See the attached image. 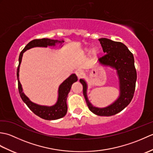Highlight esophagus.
<instances>
[{"label": "esophagus", "instance_id": "obj_1", "mask_svg": "<svg viewBox=\"0 0 153 153\" xmlns=\"http://www.w3.org/2000/svg\"><path fill=\"white\" fill-rule=\"evenodd\" d=\"M75 74H76V75L77 77V78L78 79L82 78L83 76V71L82 70H79V69L77 70L76 71H75Z\"/></svg>", "mask_w": 153, "mask_h": 153}]
</instances>
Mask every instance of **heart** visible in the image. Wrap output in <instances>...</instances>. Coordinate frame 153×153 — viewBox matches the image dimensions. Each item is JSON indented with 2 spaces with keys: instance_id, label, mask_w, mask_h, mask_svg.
Listing matches in <instances>:
<instances>
[{
  "instance_id": "1",
  "label": "heart",
  "mask_w": 153,
  "mask_h": 153,
  "mask_svg": "<svg viewBox=\"0 0 153 153\" xmlns=\"http://www.w3.org/2000/svg\"><path fill=\"white\" fill-rule=\"evenodd\" d=\"M85 51H89V50L88 49V48H87V49H85ZM98 53H99L98 48H93V49H92V51H91V54H92L93 56H96Z\"/></svg>"
}]
</instances>
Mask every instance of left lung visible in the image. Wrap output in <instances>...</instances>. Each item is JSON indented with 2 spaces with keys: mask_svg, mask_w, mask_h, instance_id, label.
Masks as SVG:
<instances>
[{
  "mask_svg": "<svg viewBox=\"0 0 153 153\" xmlns=\"http://www.w3.org/2000/svg\"><path fill=\"white\" fill-rule=\"evenodd\" d=\"M99 41L106 54L100 57V64L110 66L117 70L119 79L120 95L112 105L104 108L94 107L87 96V84L83 79H79L83 85V93L89 109L96 115L110 116L121 112L128 106L134 97L137 71L134 65V55L126 45L121 42L113 41L108 39L101 38Z\"/></svg>",
  "mask_w": 153,
  "mask_h": 153,
  "instance_id": "8db88e82",
  "label": "left lung"
}]
</instances>
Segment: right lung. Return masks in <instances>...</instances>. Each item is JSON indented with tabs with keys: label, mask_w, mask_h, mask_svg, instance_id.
<instances>
[{
	"label": "right lung",
	"mask_w": 153,
	"mask_h": 153,
	"mask_svg": "<svg viewBox=\"0 0 153 153\" xmlns=\"http://www.w3.org/2000/svg\"><path fill=\"white\" fill-rule=\"evenodd\" d=\"M62 41H60L58 40L50 39H34L30 41L25 48L19 54V64L17 68V79L18 82V91L19 95L23 101H24L26 105L28 106L32 112L35 114H36L40 118L44 120H57L62 118L66 114L67 112V105H66V100L68 95L69 93L71 85L77 82V77L76 74H71V76L66 79L64 82L61 84L58 89V99L56 104L53 106H40L36 105V104L33 103L30 101L27 97L24 95V93L22 92V85L19 81V66H20L22 58L23 56V53L27 49H30L31 48L35 47H47V46H52V45H55L56 43H62Z\"/></svg>",
	"instance_id": "add662e5"
}]
</instances>
